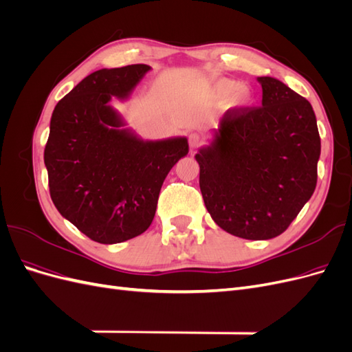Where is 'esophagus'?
Listing matches in <instances>:
<instances>
[{"mask_svg":"<svg viewBox=\"0 0 352 352\" xmlns=\"http://www.w3.org/2000/svg\"><path fill=\"white\" fill-rule=\"evenodd\" d=\"M201 145V138H199V135H197V133H190L189 135V146H190V150H197V148Z\"/></svg>","mask_w":352,"mask_h":352,"instance_id":"34e87169","label":"esophagus"}]
</instances>
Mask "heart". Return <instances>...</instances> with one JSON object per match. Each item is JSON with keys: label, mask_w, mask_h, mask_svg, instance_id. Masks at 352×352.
Listing matches in <instances>:
<instances>
[{"label": "heart", "mask_w": 352, "mask_h": 352, "mask_svg": "<svg viewBox=\"0 0 352 352\" xmlns=\"http://www.w3.org/2000/svg\"><path fill=\"white\" fill-rule=\"evenodd\" d=\"M198 98L206 104L220 102L221 109L242 113L254 102V92L247 85H239L230 78H208L198 89Z\"/></svg>", "instance_id": "b5f03b06"}]
</instances>
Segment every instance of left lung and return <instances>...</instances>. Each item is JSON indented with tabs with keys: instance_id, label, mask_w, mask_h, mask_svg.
<instances>
[{
	"instance_id": "obj_1",
	"label": "left lung",
	"mask_w": 352,
	"mask_h": 352,
	"mask_svg": "<svg viewBox=\"0 0 352 352\" xmlns=\"http://www.w3.org/2000/svg\"><path fill=\"white\" fill-rule=\"evenodd\" d=\"M261 107L228 111L195 154L211 219L230 235L279 236L311 198L320 158L311 104L279 79L257 78Z\"/></svg>"
}]
</instances>
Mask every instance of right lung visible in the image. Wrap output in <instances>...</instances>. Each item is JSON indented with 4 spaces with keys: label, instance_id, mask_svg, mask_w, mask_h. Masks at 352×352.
I'll use <instances>...</instances> for the list:
<instances>
[{
    "label": "right lung",
    "instance_id": "obj_1",
    "mask_svg": "<svg viewBox=\"0 0 352 352\" xmlns=\"http://www.w3.org/2000/svg\"><path fill=\"white\" fill-rule=\"evenodd\" d=\"M146 65L101 69L56 105L44 151L51 199L88 238L119 243L153 223L160 189L188 151L185 136L144 141L110 101L127 100Z\"/></svg>",
    "mask_w": 352,
    "mask_h": 352
}]
</instances>
